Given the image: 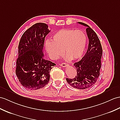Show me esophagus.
I'll return each instance as SVG.
<instances>
[{"label":"esophagus","instance_id":"1","mask_svg":"<svg viewBox=\"0 0 120 120\" xmlns=\"http://www.w3.org/2000/svg\"><path fill=\"white\" fill-rule=\"evenodd\" d=\"M60 65L61 66H62V67H67V66H69L68 64H67L65 63H61V64H60Z\"/></svg>","mask_w":120,"mask_h":120}]
</instances>
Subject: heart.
Masks as SVG:
<instances>
[{"mask_svg": "<svg viewBox=\"0 0 120 120\" xmlns=\"http://www.w3.org/2000/svg\"><path fill=\"white\" fill-rule=\"evenodd\" d=\"M87 42L86 34L82 30L63 29L55 33L51 41H46L45 48L52 58L56 59L62 55V50L70 60H77L82 56Z\"/></svg>", "mask_w": 120, "mask_h": 120, "instance_id": "obj_1", "label": "heart"}]
</instances>
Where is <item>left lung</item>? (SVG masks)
I'll return each mask as SVG.
<instances>
[{
	"label": "left lung",
	"instance_id": "left-lung-1",
	"mask_svg": "<svg viewBox=\"0 0 120 120\" xmlns=\"http://www.w3.org/2000/svg\"><path fill=\"white\" fill-rule=\"evenodd\" d=\"M78 23L87 27L86 31L89 39L88 49L81 60L74 64L77 75L73 79L67 78L66 80L72 87L83 90L94 85L100 75L102 48L95 32L85 23Z\"/></svg>",
	"mask_w": 120,
	"mask_h": 120
}]
</instances>
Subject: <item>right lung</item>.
<instances>
[{
    "label": "right lung",
    "mask_w": 120,
    "mask_h": 120,
    "mask_svg": "<svg viewBox=\"0 0 120 120\" xmlns=\"http://www.w3.org/2000/svg\"><path fill=\"white\" fill-rule=\"evenodd\" d=\"M48 27L45 23H36L24 32L19 42L16 74L27 90H39L47 85L50 70L56 65L44 58L45 38L50 32Z\"/></svg>",
    "instance_id": "right-lung-1"
}]
</instances>
